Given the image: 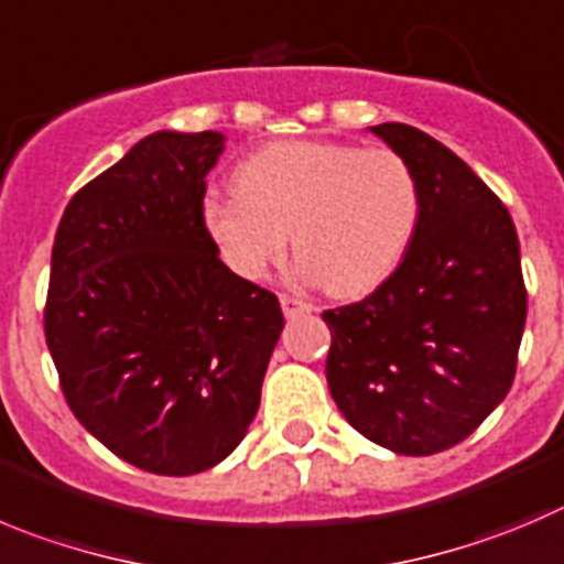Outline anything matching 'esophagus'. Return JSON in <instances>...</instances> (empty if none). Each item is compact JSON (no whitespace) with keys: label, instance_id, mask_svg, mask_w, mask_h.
I'll return each instance as SVG.
<instances>
[{"label":"esophagus","instance_id":"esophagus-1","mask_svg":"<svg viewBox=\"0 0 564 564\" xmlns=\"http://www.w3.org/2000/svg\"><path fill=\"white\" fill-rule=\"evenodd\" d=\"M281 308L286 317H297V314L314 312L312 303H306V300H300V297H292V294H281Z\"/></svg>","mask_w":564,"mask_h":564}]
</instances>
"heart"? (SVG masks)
<instances>
[{
	"label": "heart",
	"mask_w": 564,
	"mask_h": 564,
	"mask_svg": "<svg viewBox=\"0 0 564 564\" xmlns=\"http://www.w3.org/2000/svg\"><path fill=\"white\" fill-rule=\"evenodd\" d=\"M236 194H210L203 225L236 275L261 281L286 256L289 234L300 272L341 297L387 281L420 225L412 163L387 147L345 141H275L239 163Z\"/></svg>",
	"instance_id": "b5f03b06"
}]
</instances>
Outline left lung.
Masks as SVG:
<instances>
[{
    "instance_id": "left-lung-1",
    "label": "left lung",
    "mask_w": 564,
    "mask_h": 564,
    "mask_svg": "<svg viewBox=\"0 0 564 564\" xmlns=\"http://www.w3.org/2000/svg\"><path fill=\"white\" fill-rule=\"evenodd\" d=\"M412 163L420 225L372 294L323 312L325 361L345 420L376 445L431 456L470 436L507 398L525 325L520 245L507 205L417 128H370Z\"/></svg>"
}]
</instances>
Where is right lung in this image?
Instances as JSON below:
<instances>
[{"label":"right lung","mask_w":564,"mask_h":564,"mask_svg":"<svg viewBox=\"0 0 564 564\" xmlns=\"http://www.w3.org/2000/svg\"><path fill=\"white\" fill-rule=\"evenodd\" d=\"M214 130H161L68 199L44 334L63 398L119 459L194 476L245 440L283 330L272 292L230 272L203 225Z\"/></svg>","instance_id":"add662e5"}]
</instances>
